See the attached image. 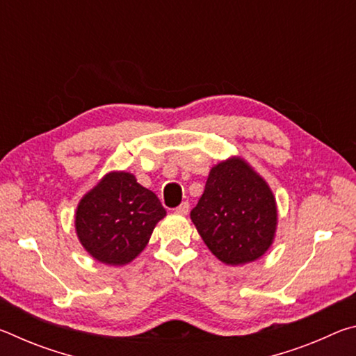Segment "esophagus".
<instances>
[{"label":"esophagus","instance_id":"obj_1","mask_svg":"<svg viewBox=\"0 0 356 356\" xmlns=\"http://www.w3.org/2000/svg\"><path fill=\"white\" fill-rule=\"evenodd\" d=\"M188 212H190V204L188 202H182L176 209V213H179V215H186Z\"/></svg>","mask_w":356,"mask_h":356}]
</instances>
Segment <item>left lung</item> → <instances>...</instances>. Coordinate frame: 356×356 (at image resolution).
<instances>
[{"instance_id": "8db88e82", "label": "left lung", "mask_w": 356, "mask_h": 356, "mask_svg": "<svg viewBox=\"0 0 356 356\" xmlns=\"http://www.w3.org/2000/svg\"><path fill=\"white\" fill-rule=\"evenodd\" d=\"M191 221L212 254L226 265H243L262 257L278 226L273 191L240 156L220 161L209 172Z\"/></svg>"}]
</instances>
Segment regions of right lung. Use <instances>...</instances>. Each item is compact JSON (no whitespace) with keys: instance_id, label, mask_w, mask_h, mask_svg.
<instances>
[{"instance_id":"right-lung-1","label":"right lung","mask_w":356,"mask_h":356,"mask_svg":"<svg viewBox=\"0 0 356 356\" xmlns=\"http://www.w3.org/2000/svg\"><path fill=\"white\" fill-rule=\"evenodd\" d=\"M166 210L134 174L111 171L78 202L75 231L83 248L106 265H127L149 243Z\"/></svg>"}]
</instances>
